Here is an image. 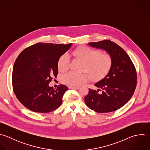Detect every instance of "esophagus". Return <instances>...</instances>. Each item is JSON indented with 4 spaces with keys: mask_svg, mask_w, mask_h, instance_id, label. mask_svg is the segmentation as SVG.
Segmentation results:
<instances>
[{
    "mask_svg": "<svg viewBox=\"0 0 150 150\" xmlns=\"http://www.w3.org/2000/svg\"><path fill=\"white\" fill-rule=\"evenodd\" d=\"M69 89H79L80 88V87L79 86H69Z\"/></svg>",
    "mask_w": 150,
    "mask_h": 150,
    "instance_id": "1",
    "label": "esophagus"
}]
</instances>
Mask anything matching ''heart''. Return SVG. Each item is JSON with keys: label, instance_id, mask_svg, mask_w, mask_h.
I'll list each match as a JSON object with an SVG mask.
<instances>
[{"label": "heart", "instance_id": "obj_1", "mask_svg": "<svg viewBox=\"0 0 150 150\" xmlns=\"http://www.w3.org/2000/svg\"><path fill=\"white\" fill-rule=\"evenodd\" d=\"M71 54L76 59L83 61L82 71L87 72L91 80L98 81L104 78L109 72L112 65V58L110 54L103 53L98 49L88 46H80L74 50ZM58 68L61 72L68 70L70 58L67 54H64L59 58ZM88 75L83 72L77 74L68 72L62 78L64 83L71 86H78L88 80Z\"/></svg>", "mask_w": 150, "mask_h": 150}]
</instances>
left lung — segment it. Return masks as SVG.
I'll list each match as a JSON object with an SVG mask.
<instances>
[{"mask_svg":"<svg viewBox=\"0 0 150 150\" xmlns=\"http://www.w3.org/2000/svg\"><path fill=\"white\" fill-rule=\"evenodd\" d=\"M88 44L106 50L112 58V65L106 76L95 84L99 89H89L84 98L85 103L98 113L117 110L129 102L135 91L137 79L136 68L125 51L115 42L105 40Z\"/></svg>","mask_w":150,"mask_h":150,"instance_id":"left-lung-1","label":"left lung"}]
</instances>
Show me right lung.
I'll list each match as a JSON object with an SVG mask.
<instances>
[{"instance_id": "right-lung-1", "label": "right lung", "mask_w": 150, "mask_h": 150, "mask_svg": "<svg viewBox=\"0 0 150 150\" xmlns=\"http://www.w3.org/2000/svg\"><path fill=\"white\" fill-rule=\"evenodd\" d=\"M71 45L38 42L19 54L13 68L12 85L16 98L24 107L46 113L60 106L68 87L60 85L54 89L48 84L58 73L59 58Z\"/></svg>"}]
</instances>
